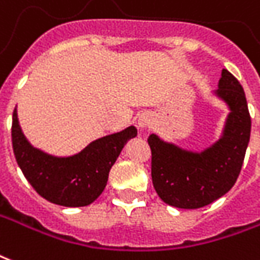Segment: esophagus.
Returning a JSON list of instances; mask_svg holds the SVG:
<instances>
[{
    "mask_svg": "<svg viewBox=\"0 0 260 260\" xmlns=\"http://www.w3.org/2000/svg\"><path fill=\"white\" fill-rule=\"evenodd\" d=\"M153 122V117L149 114V113H142V114H139V117H138V126L139 128H147L150 124Z\"/></svg>",
    "mask_w": 260,
    "mask_h": 260,
    "instance_id": "esophagus-1",
    "label": "esophagus"
}]
</instances>
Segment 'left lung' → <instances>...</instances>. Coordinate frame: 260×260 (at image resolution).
<instances>
[{"label": "left lung", "mask_w": 260, "mask_h": 260, "mask_svg": "<svg viewBox=\"0 0 260 260\" xmlns=\"http://www.w3.org/2000/svg\"><path fill=\"white\" fill-rule=\"evenodd\" d=\"M213 95L229 107L222 135L201 151L187 150L158 135L149 136L151 179L159 199L182 209L216 201L237 180L251 136V117L241 84L226 69Z\"/></svg>", "instance_id": "1"}]
</instances>
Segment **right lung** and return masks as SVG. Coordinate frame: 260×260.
Wrapping results in <instances>:
<instances>
[{
	"label": "right lung",
	"mask_w": 260,
	"mask_h": 260,
	"mask_svg": "<svg viewBox=\"0 0 260 260\" xmlns=\"http://www.w3.org/2000/svg\"><path fill=\"white\" fill-rule=\"evenodd\" d=\"M138 135L134 125L93 140L81 151L59 157L30 143L23 134L17 109L12 117V145L17 165L28 183L49 203L86 207L105 190L109 172L126 142Z\"/></svg>",
	"instance_id": "obj_1"
}]
</instances>
